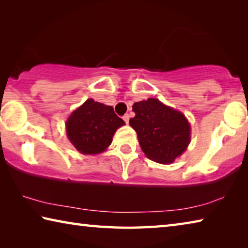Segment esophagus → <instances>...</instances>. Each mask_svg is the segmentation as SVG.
I'll list each match as a JSON object with an SVG mask.
<instances>
[{
	"label": "esophagus",
	"mask_w": 248,
	"mask_h": 248,
	"mask_svg": "<svg viewBox=\"0 0 248 248\" xmlns=\"http://www.w3.org/2000/svg\"><path fill=\"white\" fill-rule=\"evenodd\" d=\"M129 119H130V116H129L128 114H125V115L124 116V123H125V124H128V123H129Z\"/></svg>",
	"instance_id": "1"
}]
</instances>
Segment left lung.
<instances>
[{"mask_svg":"<svg viewBox=\"0 0 248 248\" xmlns=\"http://www.w3.org/2000/svg\"><path fill=\"white\" fill-rule=\"evenodd\" d=\"M136 116L129 124L136 130L146 157L161 164L173 163L190 143V124L183 112L156 98L134 103Z\"/></svg>","mask_w":248,"mask_h":248,"instance_id":"8db88e82","label":"left lung"}]
</instances>
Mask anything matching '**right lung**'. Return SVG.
I'll use <instances>...</instances> for the list:
<instances>
[{
	"label": "right lung",
	"instance_id": "1",
	"mask_svg": "<svg viewBox=\"0 0 248 248\" xmlns=\"http://www.w3.org/2000/svg\"><path fill=\"white\" fill-rule=\"evenodd\" d=\"M124 124L111 106L90 98L66 120V136L78 152L94 155L110 145L116 130Z\"/></svg>",
	"mask_w": 248,
	"mask_h": 248
}]
</instances>
